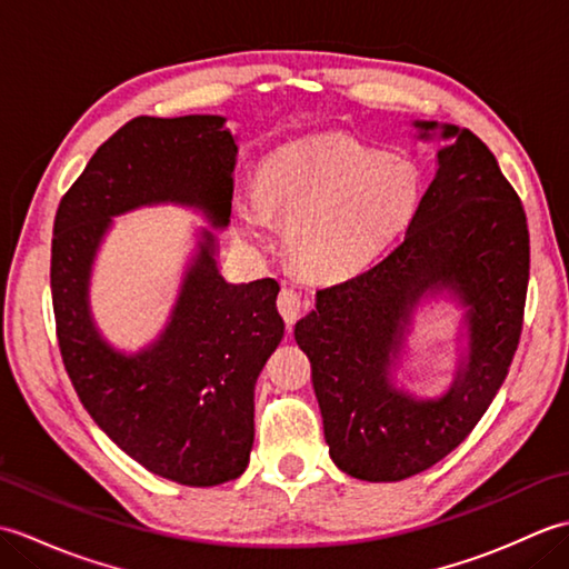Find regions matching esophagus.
I'll return each mask as SVG.
<instances>
[{
    "instance_id": "34e87169",
    "label": "esophagus",
    "mask_w": 569,
    "mask_h": 569,
    "mask_svg": "<svg viewBox=\"0 0 569 569\" xmlns=\"http://www.w3.org/2000/svg\"><path fill=\"white\" fill-rule=\"evenodd\" d=\"M276 306H278V312H281V316H283V320L288 325H293L296 318L300 316V310L306 308V300H303V296L296 291V288H281Z\"/></svg>"
}]
</instances>
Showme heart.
<instances>
[{"instance_id":"1","label":"heart","mask_w":569,"mask_h":569,"mask_svg":"<svg viewBox=\"0 0 569 569\" xmlns=\"http://www.w3.org/2000/svg\"><path fill=\"white\" fill-rule=\"evenodd\" d=\"M418 168L357 139L328 134L293 141L259 168L257 198L237 202L239 234L263 244L271 217L300 271L352 276L379 257L418 212Z\"/></svg>"}]
</instances>
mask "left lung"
<instances>
[{
  "label": "left lung",
  "mask_w": 569,
  "mask_h": 569,
  "mask_svg": "<svg viewBox=\"0 0 569 569\" xmlns=\"http://www.w3.org/2000/svg\"><path fill=\"white\" fill-rule=\"evenodd\" d=\"M430 139L438 122H416ZM438 173L401 244L355 278L318 291L296 325L310 359L332 462L365 481H401L462 442L509 373L523 330L530 239L521 198L469 129L445 124ZM467 305L470 355L442 399L390 383V361L422 292Z\"/></svg>",
  "instance_id": "obj_1"
}]
</instances>
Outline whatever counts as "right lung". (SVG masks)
<instances>
[{
    "mask_svg": "<svg viewBox=\"0 0 569 569\" xmlns=\"http://www.w3.org/2000/svg\"><path fill=\"white\" fill-rule=\"evenodd\" d=\"M234 156L224 117H137L94 151L53 222L51 296L72 389L117 447L186 487L222 485L249 465L253 383L283 337L278 283H227L204 229L171 322L151 347L122 355L92 322L90 269L112 217L141 204H190L224 227Z\"/></svg>",
    "mask_w": 569,
    "mask_h": 569,
    "instance_id": "1",
    "label": "right lung"
}]
</instances>
